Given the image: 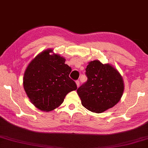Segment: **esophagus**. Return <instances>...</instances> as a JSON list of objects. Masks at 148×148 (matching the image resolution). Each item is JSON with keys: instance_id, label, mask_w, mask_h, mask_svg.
I'll return each instance as SVG.
<instances>
[{"instance_id": "obj_1", "label": "esophagus", "mask_w": 148, "mask_h": 148, "mask_svg": "<svg viewBox=\"0 0 148 148\" xmlns=\"http://www.w3.org/2000/svg\"><path fill=\"white\" fill-rule=\"evenodd\" d=\"M76 83L77 87H79V80H77V81H76Z\"/></svg>"}]
</instances>
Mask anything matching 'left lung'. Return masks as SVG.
Instances as JSON below:
<instances>
[{
    "label": "left lung",
    "mask_w": 148,
    "mask_h": 148,
    "mask_svg": "<svg viewBox=\"0 0 148 148\" xmlns=\"http://www.w3.org/2000/svg\"><path fill=\"white\" fill-rule=\"evenodd\" d=\"M85 71L87 81L77 90L82 106L96 113L114 107L124 90L120 72L111 64H103L99 60L88 63Z\"/></svg>",
    "instance_id": "1"
}]
</instances>
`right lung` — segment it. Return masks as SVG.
Listing matches in <instances>:
<instances>
[{"instance_id":"obj_1","label":"right lung","mask_w":148,"mask_h":148,"mask_svg":"<svg viewBox=\"0 0 148 148\" xmlns=\"http://www.w3.org/2000/svg\"><path fill=\"white\" fill-rule=\"evenodd\" d=\"M65 60L49 48L36 56L26 67L24 89L31 103L41 111L56 109L67 94L77 89L76 83L69 77L72 69Z\"/></svg>"}]
</instances>
